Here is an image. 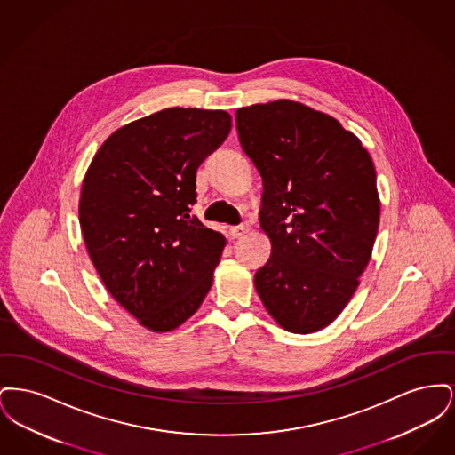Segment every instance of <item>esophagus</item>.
Returning <instances> with one entry per match:
<instances>
[{"instance_id": "34e87169", "label": "esophagus", "mask_w": 455, "mask_h": 455, "mask_svg": "<svg viewBox=\"0 0 455 455\" xmlns=\"http://www.w3.org/2000/svg\"><path fill=\"white\" fill-rule=\"evenodd\" d=\"M249 230H251L249 223H243V225H238V227H232V228H230V234H232V237L238 238L242 237V235H245Z\"/></svg>"}]
</instances>
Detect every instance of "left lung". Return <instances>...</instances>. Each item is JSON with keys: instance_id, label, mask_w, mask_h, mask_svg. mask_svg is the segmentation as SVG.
<instances>
[{"instance_id": "left-lung-1", "label": "left lung", "mask_w": 455, "mask_h": 455, "mask_svg": "<svg viewBox=\"0 0 455 455\" xmlns=\"http://www.w3.org/2000/svg\"><path fill=\"white\" fill-rule=\"evenodd\" d=\"M238 140L262 177L260 228L271 256L254 276L284 331L331 324L355 295L380 220L367 148L332 116L280 99L237 108Z\"/></svg>"}]
</instances>
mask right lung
Masks as SVG:
<instances>
[{"instance_id": "right-lung-1", "label": "right lung", "mask_w": 455, "mask_h": 455, "mask_svg": "<svg viewBox=\"0 0 455 455\" xmlns=\"http://www.w3.org/2000/svg\"><path fill=\"white\" fill-rule=\"evenodd\" d=\"M232 128L225 110L171 108L114 131L90 162L78 217L108 293L152 332L184 324L227 238L189 217L196 171Z\"/></svg>"}]
</instances>
